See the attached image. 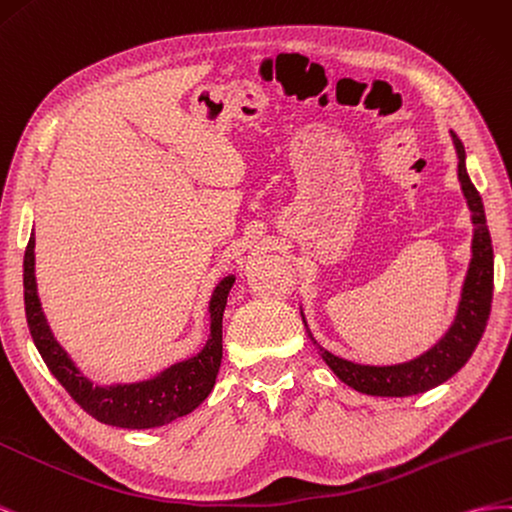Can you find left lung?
I'll use <instances>...</instances> for the list:
<instances>
[{
  "instance_id": "left-lung-1",
  "label": "left lung",
  "mask_w": 512,
  "mask_h": 512,
  "mask_svg": "<svg viewBox=\"0 0 512 512\" xmlns=\"http://www.w3.org/2000/svg\"><path fill=\"white\" fill-rule=\"evenodd\" d=\"M450 137L452 143H455L459 158L457 175L461 182L463 197L467 201V208L472 212L474 236L472 259L461 287L457 315L452 319V324L444 337L414 360L375 367V364H358L330 354L328 349H324L313 339V334L309 326H306V319L302 315L306 332H309L313 345L319 349L321 358H324L332 373L349 388L364 394H373V397H412V394L444 384L446 379H450L467 360H470L487 326L493 298V246L487 229L483 199H480L465 169V148L461 139L452 133V130Z\"/></svg>"
}]
</instances>
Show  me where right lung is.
<instances>
[{
	"label": "right lung",
	"instance_id": "obj_1",
	"mask_svg": "<svg viewBox=\"0 0 512 512\" xmlns=\"http://www.w3.org/2000/svg\"><path fill=\"white\" fill-rule=\"evenodd\" d=\"M36 238L29 236L23 259V296L25 317L34 345L42 360L49 367L72 399L83 410L111 427L122 429H154L178 420L208 399L216 384L218 369L223 360V313L227 296L236 283V276L229 274L218 283L210 298V334L199 354L193 358L175 362L152 379L135 384L94 386L87 379L66 349L57 343L49 328V321L42 313V304L36 287Z\"/></svg>",
	"mask_w": 512,
	"mask_h": 512
}]
</instances>
